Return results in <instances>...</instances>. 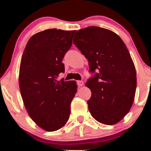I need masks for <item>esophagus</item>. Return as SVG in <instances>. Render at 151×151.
<instances>
[{"label":"esophagus","instance_id":"obj_1","mask_svg":"<svg viewBox=\"0 0 151 151\" xmlns=\"http://www.w3.org/2000/svg\"><path fill=\"white\" fill-rule=\"evenodd\" d=\"M77 85L79 86H81L84 85V81H77Z\"/></svg>","mask_w":151,"mask_h":151}]
</instances>
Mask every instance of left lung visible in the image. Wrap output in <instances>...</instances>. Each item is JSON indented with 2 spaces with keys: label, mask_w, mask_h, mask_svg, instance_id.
<instances>
[{
  "label": "left lung",
  "mask_w": 151,
  "mask_h": 151,
  "mask_svg": "<svg viewBox=\"0 0 151 151\" xmlns=\"http://www.w3.org/2000/svg\"><path fill=\"white\" fill-rule=\"evenodd\" d=\"M74 44L89 61V72L94 73L86 83L91 91L89 112L101 124H117L131 108L137 84L125 43L115 32L91 26L77 31Z\"/></svg>",
  "instance_id": "obj_1"
}]
</instances>
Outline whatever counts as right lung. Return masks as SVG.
Segmentation results:
<instances>
[{
	"label": "right lung",
	"mask_w": 151,
	"mask_h": 151,
	"mask_svg": "<svg viewBox=\"0 0 151 151\" xmlns=\"http://www.w3.org/2000/svg\"><path fill=\"white\" fill-rule=\"evenodd\" d=\"M76 30L48 29L30 38L22 54L19 86L29 116L38 126L55 131L65 125L77 93L75 81L58 80L65 72L62 59Z\"/></svg>",
	"instance_id": "obj_1"
}]
</instances>
